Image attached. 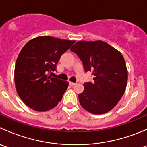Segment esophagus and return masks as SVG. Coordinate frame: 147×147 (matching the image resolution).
Returning a JSON list of instances; mask_svg holds the SVG:
<instances>
[{
	"label": "esophagus",
	"mask_w": 147,
	"mask_h": 147,
	"mask_svg": "<svg viewBox=\"0 0 147 147\" xmlns=\"http://www.w3.org/2000/svg\"><path fill=\"white\" fill-rule=\"evenodd\" d=\"M69 84H70L71 86H74V85H75V84H76V83L72 82H69Z\"/></svg>",
	"instance_id": "1"
}]
</instances>
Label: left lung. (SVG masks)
<instances>
[{
	"label": "left lung",
	"mask_w": 147,
	"mask_h": 147,
	"mask_svg": "<svg viewBox=\"0 0 147 147\" xmlns=\"http://www.w3.org/2000/svg\"><path fill=\"white\" fill-rule=\"evenodd\" d=\"M78 55L85 72L94 82H85L79 102L85 110L102 115L113 109L124 94L128 73L125 60L117 49L101 40L78 41L70 48Z\"/></svg>",
	"instance_id": "obj_1"
}]
</instances>
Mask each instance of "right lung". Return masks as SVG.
<instances>
[{
	"label": "right lung",
	"instance_id": "right-lung-1",
	"mask_svg": "<svg viewBox=\"0 0 147 147\" xmlns=\"http://www.w3.org/2000/svg\"><path fill=\"white\" fill-rule=\"evenodd\" d=\"M75 41L40 36L28 41L18 56L15 84L19 97L35 111L45 112L61 101L67 81L52 78L60 57Z\"/></svg>",
	"mask_w": 147,
	"mask_h": 147
}]
</instances>
